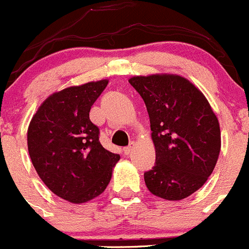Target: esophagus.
<instances>
[{"label": "esophagus", "instance_id": "obj_1", "mask_svg": "<svg viewBox=\"0 0 249 249\" xmlns=\"http://www.w3.org/2000/svg\"><path fill=\"white\" fill-rule=\"evenodd\" d=\"M134 145H136V144L131 143V145H129V146H126V148H123V154H124V155H129V154H131L132 151H133Z\"/></svg>", "mask_w": 249, "mask_h": 249}]
</instances>
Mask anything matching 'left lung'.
<instances>
[{
	"mask_svg": "<svg viewBox=\"0 0 249 249\" xmlns=\"http://www.w3.org/2000/svg\"><path fill=\"white\" fill-rule=\"evenodd\" d=\"M150 118L156 161L144 174L154 196L181 200L197 192L214 171L221 149L216 115L204 94L187 78L171 73L128 79Z\"/></svg>",
	"mask_w": 249,
	"mask_h": 249,
	"instance_id": "1",
	"label": "left lung"
}]
</instances>
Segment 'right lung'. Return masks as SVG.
Here are the masks:
<instances>
[{
    "label": "right lung",
    "mask_w": 249,
    "mask_h": 249,
    "mask_svg": "<svg viewBox=\"0 0 249 249\" xmlns=\"http://www.w3.org/2000/svg\"><path fill=\"white\" fill-rule=\"evenodd\" d=\"M107 79L72 85L47 96L28 127V151L47 188L73 204L99 197L120 155L99 142L89 112Z\"/></svg>",
    "instance_id": "add662e5"
}]
</instances>
